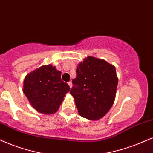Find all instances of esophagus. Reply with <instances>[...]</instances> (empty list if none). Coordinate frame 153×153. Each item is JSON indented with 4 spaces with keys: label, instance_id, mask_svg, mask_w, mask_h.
Instances as JSON below:
<instances>
[{
    "label": "esophagus",
    "instance_id": "34e87169",
    "mask_svg": "<svg viewBox=\"0 0 153 153\" xmlns=\"http://www.w3.org/2000/svg\"><path fill=\"white\" fill-rule=\"evenodd\" d=\"M68 84H69V87H70V88L72 87V83H71V82H68Z\"/></svg>",
    "mask_w": 153,
    "mask_h": 153
}]
</instances>
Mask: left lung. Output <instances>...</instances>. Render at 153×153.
I'll return each mask as SVG.
<instances>
[{
    "label": "left lung",
    "mask_w": 153,
    "mask_h": 153,
    "mask_svg": "<svg viewBox=\"0 0 153 153\" xmlns=\"http://www.w3.org/2000/svg\"><path fill=\"white\" fill-rule=\"evenodd\" d=\"M116 68L103 59L88 56L76 69L70 94L83 118L97 120L114 104L118 86Z\"/></svg>",
    "instance_id": "left-lung-1"
}]
</instances>
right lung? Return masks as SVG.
Here are the masks:
<instances>
[{
  "label": "right lung",
  "instance_id": "add662e5",
  "mask_svg": "<svg viewBox=\"0 0 153 153\" xmlns=\"http://www.w3.org/2000/svg\"><path fill=\"white\" fill-rule=\"evenodd\" d=\"M61 71L51 65L28 74L23 83V93L35 110L52 114L59 109L65 94L70 90L61 79Z\"/></svg>",
  "mask_w": 153,
  "mask_h": 153
}]
</instances>
